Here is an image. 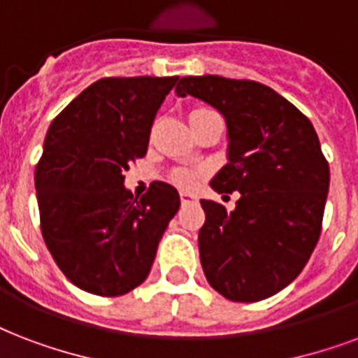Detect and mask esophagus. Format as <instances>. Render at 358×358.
<instances>
[{"mask_svg": "<svg viewBox=\"0 0 358 358\" xmlns=\"http://www.w3.org/2000/svg\"><path fill=\"white\" fill-rule=\"evenodd\" d=\"M180 201L182 203H193V201H197V197L193 193H187V191H180Z\"/></svg>", "mask_w": 358, "mask_h": 358, "instance_id": "esophagus-1", "label": "esophagus"}]
</instances>
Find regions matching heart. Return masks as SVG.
I'll return each mask as SVG.
<instances>
[{"label": "heart", "instance_id": "heart-1", "mask_svg": "<svg viewBox=\"0 0 358 358\" xmlns=\"http://www.w3.org/2000/svg\"><path fill=\"white\" fill-rule=\"evenodd\" d=\"M204 110H208V108H195V110L189 114V118L193 116V114L204 113ZM199 174L201 173L193 171V169H178V171H174L173 176H171V180H173L176 185H180V187H191V185L197 184Z\"/></svg>", "mask_w": 358, "mask_h": 358}]
</instances>
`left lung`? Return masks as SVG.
I'll return each instance as SVG.
<instances>
[{
  "label": "left lung",
  "mask_w": 358,
  "mask_h": 358,
  "mask_svg": "<svg viewBox=\"0 0 358 358\" xmlns=\"http://www.w3.org/2000/svg\"><path fill=\"white\" fill-rule=\"evenodd\" d=\"M176 95L214 106L227 124V163L217 193L238 191L234 210L203 199L199 253L208 283L234 302H257L287 287L321 234L329 163L312 122L253 80L184 76Z\"/></svg>",
  "instance_id": "8db88e82"
}]
</instances>
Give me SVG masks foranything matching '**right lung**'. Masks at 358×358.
Segmentation results:
<instances>
[{
	"mask_svg": "<svg viewBox=\"0 0 358 358\" xmlns=\"http://www.w3.org/2000/svg\"><path fill=\"white\" fill-rule=\"evenodd\" d=\"M178 76L101 78L58 114L35 169L41 231L71 283L120 296L148 278L157 244L180 208L176 187L152 182L143 197L124 185L146 155L150 129Z\"/></svg>",
	"mask_w": 358,
	"mask_h": 358,
	"instance_id": "1",
	"label": "right lung"
}]
</instances>
